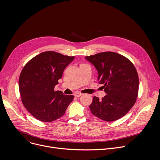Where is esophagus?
I'll use <instances>...</instances> for the list:
<instances>
[{
    "label": "esophagus",
    "mask_w": 160,
    "mask_h": 160,
    "mask_svg": "<svg viewBox=\"0 0 160 160\" xmlns=\"http://www.w3.org/2000/svg\"><path fill=\"white\" fill-rule=\"evenodd\" d=\"M82 95V93H80V92H77V93H75V94H74L75 97H76V98H79V97H80Z\"/></svg>",
    "instance_id": "esophagus-1"
}]
</instances>
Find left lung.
<instances>
[{"mask_svg":"<svg viewBox=\"0 0 160 160\" xmlns=\"http://www.w3.org/2000/svg\"><path fill=\"white\" fill-rule=\"evenodd\" d=\"M98 72V81L103 84L106 95L99 99L94 96L89 106L92 115L106 122L125 116L134 105L139 91L138 74L132 62L114 52L86 56Z\"/></svg>","mask_w":160,"mask_h":160,"instance_id":"obj_1","label":"left lung"}]
</instances>
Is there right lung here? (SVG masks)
Returning a JSON list of instances; mask_svg holds the SVG:
<instances>
[{
  "mask_svg": "<svg viewBox=\"0 0 160 160\" xmlns=\"http://www.w3.org/2000/svg\"><path fill=\"white\" fill-rule=\"evenodd\" d=\"M74 58L46 51L35 56L22 68L19 78L21 101L38 120L50 122L59 118L73 100V95H64L54 87Z\"/></svg>",
  "mask_w": 160,
  "mask_h": 160,
  "instance_id": "add662e5",
  "label": "right lung"
}]
</instances>
